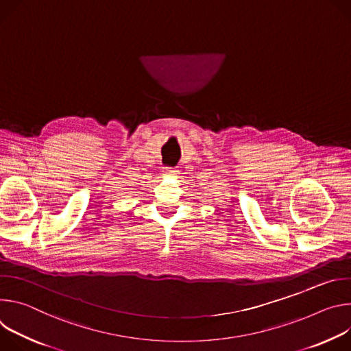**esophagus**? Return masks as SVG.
Here are the masks:
<instances>
[{
    "label": "esophagus",
    "mask_w": 351,
    "mask_h": 351,
    "mask_svg": "<svg viewBox=\"0 0 351 351\" xmlns=\"http://www.w3.org/2000/svg\"><path fill=\"white\" fill-rule=\"evenodd\" d=\"M178 170H176V169H166V171H165V176H169V177H178Z\"/></svg>",
    "instance_id": "obj_1"
}]
</instances>
